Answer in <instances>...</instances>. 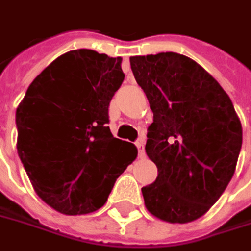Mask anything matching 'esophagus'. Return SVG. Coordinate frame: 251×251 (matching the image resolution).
Masks as SVG:
<instances>
[{
	"instance_id": "34e87169",
	"label": "esophagus",
	"mask_w": 251,
	"mask_h": 251,
	"mask_svg": "<svg viewBox=\"0 0 251 251\" xmlns=\"http://www.w3.org/2000/svg\"><path fill=\"white\" fill-rule=\"evenodd\" d=\"M137 148H138V154H139V157L142 159L144 156H145V149H144V141L141 139V141H138L137 144Z\"/></svg>"
}]
</instances>
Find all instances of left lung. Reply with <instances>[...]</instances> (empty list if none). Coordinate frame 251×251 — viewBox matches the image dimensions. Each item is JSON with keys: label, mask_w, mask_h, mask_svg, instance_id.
<instances>
[{"label": "left lung", "mask_w": 251, "mask_h": 251, "mask_svg": "<svg viewBox=\"0 0 251 251\" xmlns=\"http://www.w3.org/2000/svg\"><path fill=\"white\" fill-rule=\"evenodd\" d=\"M153 112L145 151L157 178L142 188L148 211L185 224L207 213L233 176L242 124L231 98L191 58L176 52L131 56Z\"/></svg>", "instance_id": "left-lung-1"}]
</instances>
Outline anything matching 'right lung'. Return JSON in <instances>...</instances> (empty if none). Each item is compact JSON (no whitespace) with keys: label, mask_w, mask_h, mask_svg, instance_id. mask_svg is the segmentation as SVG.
<instances>
[{"label":"right lung","mask_w":251,"mask_h":251,"mask_svg":"<svg viewBox=\"0 0 251 251\" xmlns=\"http://www.w3.org/2000/svg\"><path fill=\"white\" fill-rule=\"evenodd\" d=\"M122 58L69 51L30 84L16 109L18 154L35 193L66 216L106 203L138 151L112 135L109 103L120 88Z\"/></svg>","instance_id":"obj_1"}]
</instances>
